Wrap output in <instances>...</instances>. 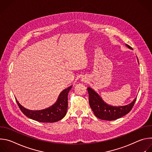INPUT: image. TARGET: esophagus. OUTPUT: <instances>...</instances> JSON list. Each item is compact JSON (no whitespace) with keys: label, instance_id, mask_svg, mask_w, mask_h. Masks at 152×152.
<instances>
[{"label":"esophagus","instance_id":"esophagus-1","mask_svg":"<svg viewBox=\"0 0 152 152\" xmlns=\"http://www.w3.org/2000/svg\"><path fill=\"white\" fill-rule=\"evenodd\" d=\"M86 80V79H85V78H82L81 80H82V82H86V80Z\"/></svg>","mask_w":152,"mask_h":152}]
</instances>
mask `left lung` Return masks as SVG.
I'll return each instance as SVG.
<instances>
[{
    "label": "left lung",
    "instance_id": "obj_1",
    "mask_svg": "<svg viewBox=\"0 0 152 152\" xmlns=\"http://www.w3.org/2000/svg\"><path fill=\"white\" fill-rule=\"evenodd\" d=\"M126 46L133 50L127 44ZM87 90L89 94V103L92 111L98 118L103 120L112 121L124 116L131 111L137 99V97L135 98L131 103L126 105L115 106L105 103L98 93L91 87H88Z\"/></svg>",
    "mask_w": 152,
    "mask_h": 152
}]
</instances>
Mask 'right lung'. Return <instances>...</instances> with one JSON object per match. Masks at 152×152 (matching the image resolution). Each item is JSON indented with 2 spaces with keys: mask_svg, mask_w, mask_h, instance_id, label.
Returning <instances> with one entry per match:
<instances>
[{
  "mask_svg": "<svg viewBox=\"0 0 152 152\" xmlns=\"http://www.w3.org/2000/svg\"><path fill=\"white\" fill-rule=\"evenodd\" d=\"M73 85L64 90L59 94L56 102L50 107L41 110H30L21 106L15 99L18 107L26 117L42 123H54L63 118L68 107V94Z\"/></svg>",
  "mask_w": 152,
  "mask_h": 152,
  "instance_id": "obj_1",
  "label": "right lung"
}]
</instances>
